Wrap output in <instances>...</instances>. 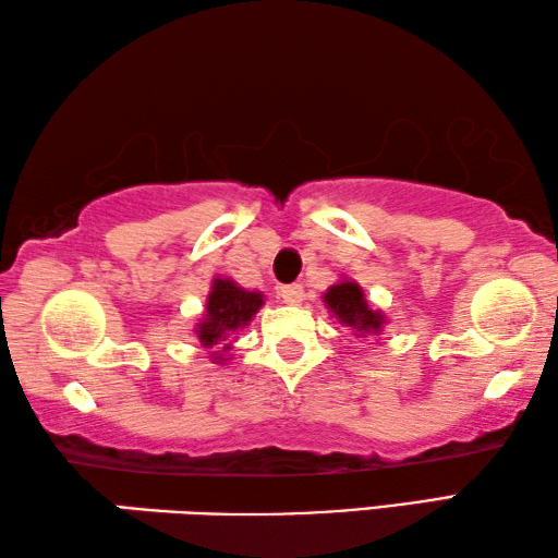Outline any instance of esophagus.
I'll use <instances>...</instances> for the list:
<instances>
[{"label": "esophagus", "mask_w": 558, "mask_h": 558, "mask_svg": "<svg viewBox=\"0 0 558 558\" xmlns=\"http://www.w3.org/2000/svg\"><path fill=\"white\" fill-rule=\"evenodd\" d=\"M279 299L289 306H299L304 301V287L301 284H284L279 287Z\"/></svg>", "instance_id": "esophagus-1"}]
</instances>
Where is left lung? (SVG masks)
<instances>
[{
  "instance_id": "8db88e82",
  "label": "left lung",
  "mask_w": 558,
  "mask_h": 558,
  "mask_svg": "<svg viewBox=\"0 0 558 558\" xmlns=\"http://www.w3.org/2000/svg\"><path fill=\"white\" fill-rule=\"evenodd\" d=\"M324 304L328 306L340 324L353 330L355 338L377 336L385 326L383 311H373L367 306L363 289L355 281H338L324 294Z\"/></svg>"
}]
</instances>
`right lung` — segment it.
<instances>
[{
	"mask_svg": "<svg viewBox=\"0 0 558 558\" xmlns=\"http://www.w3.org/2000/svg\"><path fill=\"white\" fill-rule=\"evenodd\" d=\"M264 296L259 291H247L234 284L232 279H213L208 301H205V314L201 318L198 328V340L203 348H215L213 360L215 363H225L222 353L230 350V336L238 333V330L247 328L254 314L262 308Z\"/></svg>",
	"mask_w": 558,
	"mask_h": 558,
	"instance_id": "right-lung-1",
	"label": "right lung"
}]
</instances>
